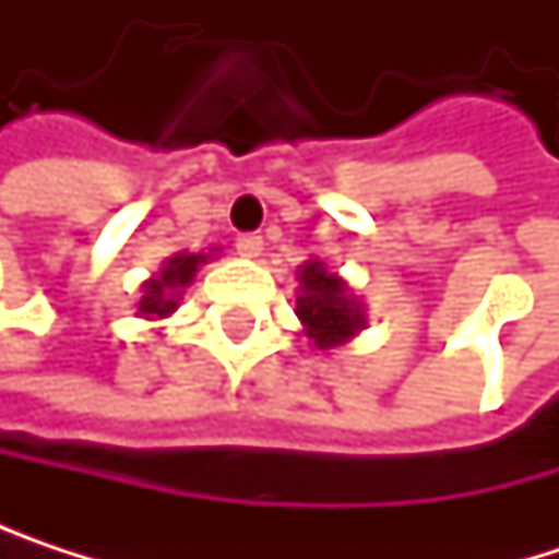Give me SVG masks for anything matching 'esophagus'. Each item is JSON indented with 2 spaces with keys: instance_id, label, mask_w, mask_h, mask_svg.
<instances>
[{
  "instance_id": "1",
  "label": "esophagus",
  "mask_w": 559,
  "mask_h": 559,
  "mask_svg": "<svg viewBox=\"0 0 559 559\" xmlns=\"http://www.w3.org/2000/svg\"><path fill=\"white\" fill-rule=\"evenodd\" d=\"M262 236H255V233H242V236H236V249H239V255H246V259H259L262 255Z\"/></svg>"
}]
</instances>
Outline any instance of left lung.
<instances>
[{
	"mask_svg": "<svg viewBox=\"0 0 559 559\" xmlns=\"http://www.w3.org/2000/svg\"><path fill=\"white\" fill-rule=\"evenodd\" d=\"M297 317L304 333L313 340L317 349H333L366 330V310L356 300L353 287L340 275L326 272L320 259H310L297 272Z\"/></svg>",
	"mask_w": 559,
	"mask_h": 559,
	"instance_id": "1",
	"label": "left lung"
}]
</instances>
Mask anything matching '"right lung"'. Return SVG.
Returning <instances> with one entry per match:
<instances>
[{"label": "right lung", "mask_w": 559, "mask_h": 559, "mask_svg": "<svg viewBox=\"0 0 559 559\" xmlns=\"http://www.w3.org/2000/svg\"><path fill=\"white\" fill-rule=\"evenodd\" d=\"M206 255H190V252H177L174 259L165 262V269L142 284V300H139V317L145 320H162L177 310V297H180V287H187L193 275H197V265H203Z\"/></svg>", "instance_id": "obj_1"}]
</instances>
